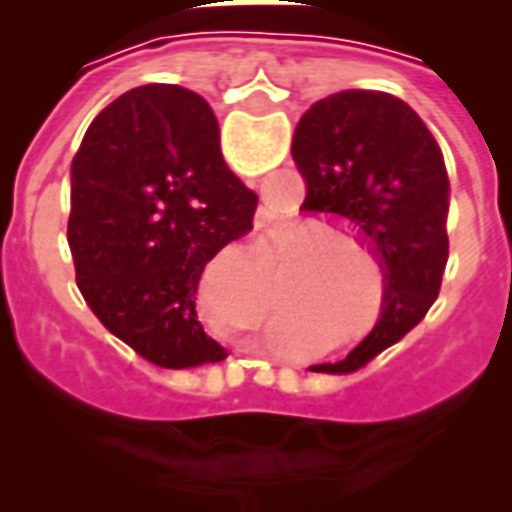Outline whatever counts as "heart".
I'll list each match as a JSON object with an SVG mask.
<instances>
[{"label": "heart", "instance_id": "1", "mask_svg": "<svg viewBox=\"0 0 512 512\" xmlns=\"http://www.w3.org/2000/svg\"><path fill=\"white\" fill-rule=\"evenodd\" d=\"M323 244H348V238L343 233H337V230H318L315 235H310V241L307 246L310 249H318ZM329 252H337V249H329Z\"/></svg>", "mask_w": 512, "mask_h": 512}]
</instances>
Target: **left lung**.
Segmentation results:
<instances>
[{
  "label": "left lung",
  "mask_w": 512,
  "mask_h": 512,
  "mask_svg": "<svg viewBox=\"0 0 512 512\" xmlns=\"http://www.w3.org/2000/svg\"><path fill=\"white\" fill-rule=\"evenodd\" d=\"M293 161L301 211L354 230L384 271L381 318L351 354L312 373L345 376L403 340L436 301L450 255V180L436 139L395 95L343 90L301 115Z\"/></svg>",
  "instance_id": "left-lung-1"
}]
</instances>
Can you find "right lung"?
I'll return each instance as SVG.
<instances>
[{"mask_svg": "<svg viewBox=\"0 0 512 512\" xmlns=\"http://www.w3.org/2000/svg\"><path fill=\"white\" fill-rule=\"evenodd\" d=\"M255 208V191L224 164L208 101L178 84L134 87L95 117L73 156L76 285L147 362H222L194 296L205 263L252 230Z\"/></svg>", "mask_w": 512, "mask_h": 512, "instance_id": "obj_1", "label": "right lung"}]
</instances>
